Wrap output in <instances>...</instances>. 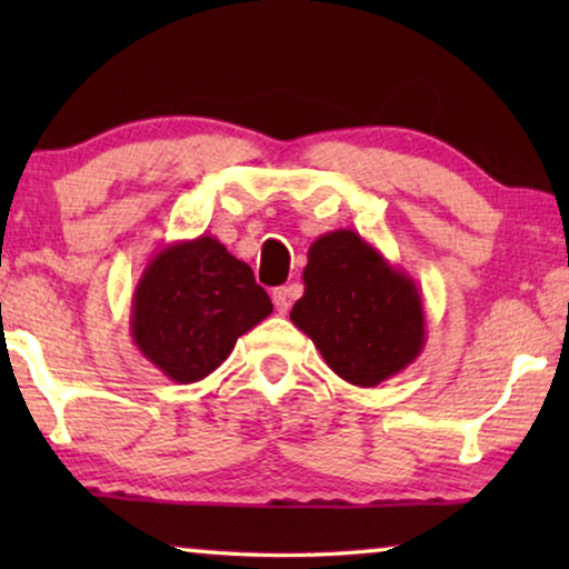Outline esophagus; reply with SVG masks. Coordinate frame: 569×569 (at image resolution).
Returning <instances> with one entry per match:
<instances>
[{"mask_svg":"<svg viewBox=\"0 0 569 569\" xmlns=\"http://www.w3.org/2000/svg\"><path fill=\"white\" fill-rule=\"evenodd\" d=\"M271 300H274L277 313L284 316L287 310H290L292 300H295V287H292V284H290V287H277L274 295H271Z\"/></svg>","mask_w":569,"mask_h":569,"instance_id":"esophagus-1","label":"esophagus"}]
</instances>
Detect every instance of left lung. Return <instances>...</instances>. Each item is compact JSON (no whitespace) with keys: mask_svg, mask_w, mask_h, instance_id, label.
Returning a JSON list of instances; mask_svg holds the SVG:
<instances>
[{"mask_svg":"<svg viewBox=\"0 0 569 569\" xmlns=\"http://www.w3.org/2000/svg\"><path fill=\"white\" fill-rule=\"evenodd\" d=\"M302 284L306 292L292 306V323L313 339L326 365L347 383H383L422 352V292L355 230L313 240Z\"/></svg>","mask_w":569,"mask_h":569,"instance_id":"left-lung-1","label":"left lung"}]
</instances>
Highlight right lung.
I'll return each instance as SVG.
<instances>
[{
    "instance_id": "add662e5",
    "label": "right lung",
    "mask_w": 569,
    "mask_h": 569,
    "mask_svg": "<svg viewBox=\"0 0 569 569\" xmlns=\"http://www.w3.org/2000/svg\"><path fill=\"white\" fill-rule=\"evenodd\" d=\"M271 313L246 261L220 240H178L147 263L131 298V339L144 360L176 383L220 368L238 337Z\"/></svg>"
}]
</instances>
